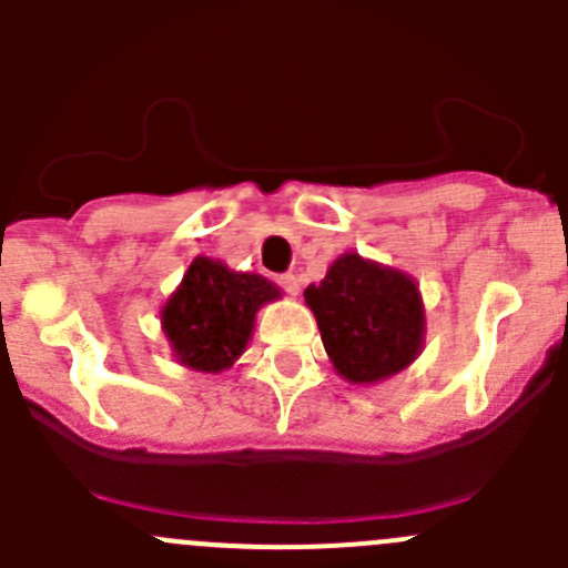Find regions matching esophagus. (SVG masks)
<instances>
[{"instance_id": "esophagus-1", "label": "esophagus", "mask_w": 568, "mask_h": 568, "mask_svg": "<svg viewBox=\"0 0 568 568\" xmlns=\"http://www.w3.org/2000/svg\"><path fill=\"white\" fill-rule=\"evenodd\" d=\"M277 283L283 285V291H285V294H291V296H300V277H296V274H280V277H277Z\"/></svg>"}]
</instances>
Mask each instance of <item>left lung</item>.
<instances>
[{
  "label": "left lung",
  "instance_id": "obj_1",
  "mask_svg": "<svg viewBox=\"0 0 568 568\" xmlns=\"http://www.w3.org/2000/svg\"><path fill=\"white\" fill-rule=\"evenodd\" d=\"M326 357L348 385H379L409 368L426 346V307L415 277L359 252L332 261L307 285Z\"/></svg>",
  "mask_w": 568,
  "mask_h": 568
}]
</instances>
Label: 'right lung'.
Masks as SVG:
<instances>
[{"label":"right lung","instance_id":"right-lung-1","mask_svg":"<svg viewBox=\"0 0 568 568\" xmlns=\"http://www.w3.org/2000/svg\"><path fill=\"white\" fill-rule=\"evenodd\" d=\"M283 291L255 272H233L216 257L197 255L162 307V332L175 363L197 374L233 368L247 348L255 316Z\"/></svg>","mask_w":568,"mask_h":568}]
</instances>
